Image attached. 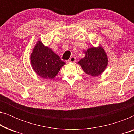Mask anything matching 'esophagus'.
Here are the masks:
<instances>
[{
    "instance_id": "1",
    "label": "esophagus",
    "mask_w": 134,
    "mask_h": 134,
    "mask_svg": "<svg viewBox=\"0 0 134 134\" xmlns=\"http://www.w3.org/2000/svg\"><path fill=\"white\" fill-rule=\"evenodd\" d=\"M76 61V57H71L68 60L67 63H73V62H75Z\"/></svg>"
}]
</instances>
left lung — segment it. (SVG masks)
I'll list each match as a JSON object with an SVG mask.
<instances>
[{
    "label": "left lung",
    "mask_w": 134,
    "mask_h": 134,
    "mask_svg": "<svg viewBox=\"0 0 134 134\" xmlns=\"http://www.w3.org/2000/svg\"><path fill=\"white\" fill-rule=\"evenodd\" d=\"M85 57L78 62L86 74L92 77L98 76L105 70L108 65L105 51L101 46L93 47L85 51Z\"/></svg>",
    "instance_id": "8db88e82"
}]
</instances>
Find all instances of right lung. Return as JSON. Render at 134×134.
Here are the masks:
<instances>
[{
  "label": "right lung",
  "mask_w": 134,
  "mask_h": 134,
  "mask_svg": "<svg viewBox=\"0 0 134 134\" xmlns=\"http://www.w3.org/2000/svg\"><path fill=\"white\" fill-rule=\"evenodd\" d=\"M31 65L35 72L44 79H54L65 65V62L48 47L38 41L30 55Z\"/></svg>",
  "instance_id": "right-lung-1"
}]
</instances>
